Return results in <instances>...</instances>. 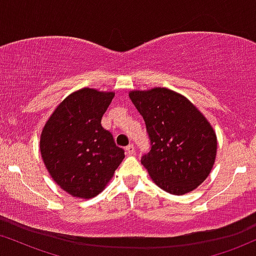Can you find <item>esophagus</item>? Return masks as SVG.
<instances>
[{
  "mask_svg": "<svg viewBox=\"0 0 256 256\" xmlns=\"http://www.w3.org/2000/svg\"><path fill=\"white\" fill-rule=\"evenodd\" d=\"M126 152H127V154H136V148H134V145H128L127 148H126Z\"/></svg>",
  "mask_w": 256,
  "mask_h": 256,
  "instance_id": "esophagus-1",
  "label": "esophagus"
}]
</instances>
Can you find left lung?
I'll list each match as a JSON object with an SVG mask.
<instances>
[{
    "label": "left lung",
    "instance_id": "left-lung-1",
    "mask_svg": "<svg viewBox=\"0 0 256 256\" xmlns=\"http://www.w3.org/2000/svg\"><path fill=\"white\" fill-rule=\"evenodd\" d=\"M129 98L146 124L151 150L142 157L154 184L172 194L194 191L216 156V134L188 99L166 88L132 90Z\"/></svg>",
    "mask_w": 256,
    "mask_h": 256
}]
</instances>
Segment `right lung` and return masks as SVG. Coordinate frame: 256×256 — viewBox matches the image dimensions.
<instances>
[{"label":"right lung","instance_id":"right-lung-1","mask_svg":"<svg viewBox=\"0 0 256 256\" xmlns=\"http://www.w3.org/2000/svg\"><path fill=\"white\" fill-rule=\"evenodd\" d=\"M112 92L82 88L66 96L46 122L40 150L48 173L74 197H96L105 188L123 158L102 117Z\"/></svg>","mask_w":256,"mask_h":256}]
</instances>
